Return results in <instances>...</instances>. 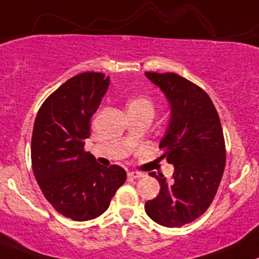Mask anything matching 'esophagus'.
Masks as SVG:
<instances>
[{"mask_svg": "<svg viewBox=\"0 0 259 259\" xmlns=\"http://www.w3.org/2000/svg\"><path fill=\"white\" fill-rule=\"evenodd\" d=\"M127 177L132 178V180H139V178L144 177V175L140 172H127Z\"/></svg>", "mask_w": 259, "mask_h": 259, "instance_id": "34e87169", "label": "esophagus"}]
</instances>
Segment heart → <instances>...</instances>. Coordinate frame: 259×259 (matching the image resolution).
I'll return each instance as SVG.
<instances>
[{"mask_svg": "<svg viewBox=\"0 0 259 259\" xmlns=\"http://www.w3.org/2000/svg\"><path fill=\"white\" fill-rule=\"evenodd\" d=\"M127 108H145V109H149L153 112L152 102L146 97H135L129 102Z\"/></svg>", "mask_w": 259, "mask_h": 259, "instance_id": "obj_1", "label": "heart"}]
</instances>
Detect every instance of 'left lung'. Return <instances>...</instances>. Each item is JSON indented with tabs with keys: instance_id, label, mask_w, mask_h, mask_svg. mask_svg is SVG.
I'll return each mask as SVG.
<instances>
[{
	"instance_id": "8db88e82",
	"label": "left lung",
	"mask_w": 259,
	"mask_h": 259,
	"mask_svg": "<svg viewBox=\"0 0 259 259\" xmlns=\"http://www.w3.org/2000/svg\"><path fill=\"white\" fill-rule=\"evenodd\" d=\"M160 87L171 106V118L160 149L162 158L175 166L172 180L160 183L158 195L145 203L155 223L181 227L203 215L217 194L226 162L220 118L208 93L173 72H145Z\"/></svg>"
}]
</instances>
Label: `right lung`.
Returning a JSON list of instances; mask_svg holds the SVG:
<instances>
[{"label":"right lung","mask_w":259,"mask_h":259,"mask_svg":"<svg viewBox=\"0 0 259 259\" xmlns=\"http://www.w3.org/2000/svg\"><path fill=\"white\" fill-rule=\"evenodd\" d=\"M109 86L101 72H83L61 84L41 104L32 135L34 177L45 199L75 221L98 218L109 206L126 172L104 167L84 151L90 120Z\"/></svg>","instance_id":"add662e5"}]
</instances>
